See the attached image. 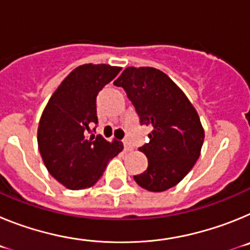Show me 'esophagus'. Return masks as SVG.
Returning a JSON list of instances; mask_svg holds the SVG:
<instances>
[{"label": "esophagus", "instance_id": "esophagus-1", "mask_svg": "<svg viewBox=\"0 0 250 250\" xmlns=\"http://www.w3.org/2000/svg\"><path fill=\"white\" fill-rule=\"evenodd\" d=\"M123 144H124V149H125V151H131L132 145L130 144L129 140H126V139H125V140L123 141Z\"/></svg>", "mask_w": 250, "mask_h": 250}]
</instances>
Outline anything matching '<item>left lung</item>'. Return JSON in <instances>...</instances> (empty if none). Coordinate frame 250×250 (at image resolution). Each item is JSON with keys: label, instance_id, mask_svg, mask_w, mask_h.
<instances>
[{"label": "left lung", "instance_id": "left-lung-1", "mask_svg": "<svg viewBox=\"0 0 250 250\" xmlns=\"http://www.w3.org/2000/svg\"><path fill=\"white\" fill-rule=\"evenodd\" d=\"M135 107L141 125L151 127L140 151L147 169L134 180L149 191L175 187L193 169L204 143V129L193 104L167 74L154 67H126L114 81Z\"/></svg>", "mask_w": 250, "mask_h": 250}]
</instances>
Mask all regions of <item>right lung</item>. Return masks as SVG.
<instances>
[{"instance_id":"right-lung-1","label":"right lung","mask_w":250,"mask_h":250,"mask_svg":"<svg viewBox=\"0 0 250 250\" xmlns=\"http://www.w3.org/2000/svg\"><path fill=\"white\" fill-rule=\"evenodd\" d=\"M121 67L85 63L60 83L43 110L37 144L48 173L67 189H86L98 182L112 158L123 151L121 141L86 136L98 124L96 96Z\"/></svg>"}]
</instances>
